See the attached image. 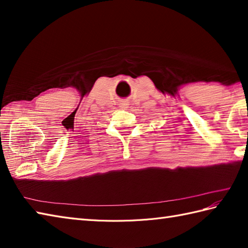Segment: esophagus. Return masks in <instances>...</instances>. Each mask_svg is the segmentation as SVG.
I'll return each instance as SVG.
<instances>
[{"label":"esophagus","mask_w":248,"mask_h":248,"mask_svg":"<svg viewBox=\"0 0 248 248\" xmlns=\"http://www.w3.org/2000/svg\"><path fill=\"white\" fill-rule=\"evenodd\" d=\"M129 101L128 100H124V101H121V103L119 104V107L121 108H124V109H127L128 108H129Z\"/></svg>","instance_id":"1"}]
</instances>
